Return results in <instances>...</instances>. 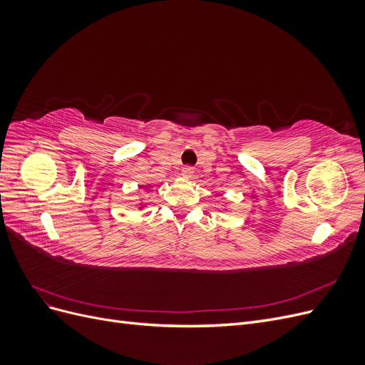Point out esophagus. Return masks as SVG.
<instances>
[{"mask_svg":"<svg viewBox=\"0 0 365 365\" xmlns=\"http://www.w3.org/2000/svg\"><path fill=\"white\" fill-rule=\"evenodd\" d=\"M192 175H193V169L190 168V165H184L181 170L182 178H192Z\"/></svg>","mask_w":365,"mask_h":365,"instance_id":"34e87169","label":"esophagus"}]
</instances>
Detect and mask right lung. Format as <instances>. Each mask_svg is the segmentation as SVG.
Segmentation results:
<instances>
[{
	"label": "right lung",
	"instance_id": "obj_1",
	"mask_svg": "<svg viewBox=\"0 0 365 365\" xmlns=\"http://www.w3.org/2000/svg\"><path fill=\"white\" fill-rule=\"evenodd\" d=\"M145 207H146V205H141V207H138V208H140V210H143Z\"/></svg>",
	"mask_w": 365,
	"mask_h": 365
}]
</instances>
